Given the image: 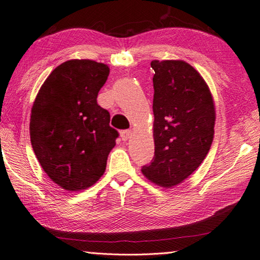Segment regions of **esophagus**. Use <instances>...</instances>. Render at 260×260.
<instances>
[{
    "label": "esophagus",
    "mask_w": 260,
    "mask_h": 260,
    "mask_svg": "<svg viewBox=\"0 0 260 260\" xmlns=\"http://www.w3.org/2000/svg\"><path fill=\"white\" fill-rule=\"evenodd\" d=\"M120 135H121V139H122L123 141L128 140L129 138L131 137V130H123V131H121Z\"/></svg>",
    "instance_id": "obj_1"
}]
</instances>
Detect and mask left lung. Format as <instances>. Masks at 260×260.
Instances as JSON below:
<instances>
[{
  "label": "left lung",
  "instance_id": "obj_1",
  "mask_svg": "<svg viewBox=\"0 0 260 260\" xmlns=\"http://www.w3.org/2000/svg\"><path fill=\"white\" fill-rule=\"evenodd\" d=\"M155 156L142 174L162 187L182 183L202 164L214 135L215 111L202 76L183 60H152Z\"/></svg>",
  "mask_w": 260,
  "mask_h": 260
}]
</instances>
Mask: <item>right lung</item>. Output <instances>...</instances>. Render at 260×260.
I'll use <instances>...</instances> for the list:
<instances>
[{
	"label": "right lung",
	"mask_w": 260,
	"mask_h": 260,
	"mask_svg": "<svg viewBox=\"0 0 260 260\" xmlns=\"http://www.w3.org/2000/svg\"><path fill=\"white\" fill-rule=\"evenodd\" d=\"M110 70L102 62H62L42 84L31 110L30 140L46 174L75 192L99 181L119 132L98 94Z\"/></svg>",
	"instance_id": "add662e5"
}]
</instances>
